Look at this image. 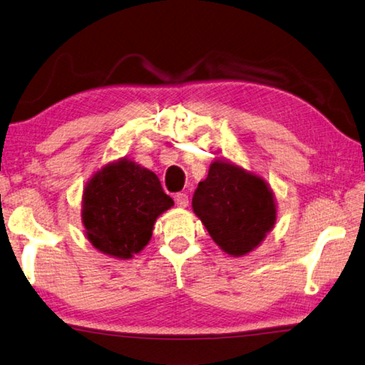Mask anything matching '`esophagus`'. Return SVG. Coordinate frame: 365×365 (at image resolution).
Here are the masks:
<instances>
[{
	"instance_id": "obj_1",
	"label": "esophagus",
	"mask_w": 365,
	"mask_h": 365,
	"mask_svg": "<svg viewBox=\"0 0 365 365\" xmlns=\"http://www.w3.org/2000/svg\"><path fill=\"white\" fill-rule=\"evenodd\" d=\"M175 203L180 208H184V206L189 205V195L184 194V192H178V194H175Z\"/></svg>"
}]
</instances>
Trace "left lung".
<instances>
[{
    "mask_svg": "<svg viewBox=\"0 0 365 365\" xmlns=\"http://www.w3.org/2000/svg\"><path fill=\"white\" fill-rule=\"evenodd\" d=\"M192 208L211 238L232 256L252 251L277 219L265 181L221 160L211 163L206 180L198 182Z\"/></svg>",
    "mask_w": 365,
    "mask_h": 365,
    "instance_id": "8db88e82",
    "label": "left lung"
}]
</instances>
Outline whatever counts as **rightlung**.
<instances>
[{
  "label": "right lung",
  "mask_w": 365,
  "mask_h": 365,
  "mask_svg": "<svg viewBox=\"0 0 365 365\" xmlns=\"http://www.w3.org/2000/svg\"><path fill=\"white\" fill-rule=\"evenodd\" d=\"M82 222L101 252L130 259L148 245L155 219L173 206L155 173L123 159L109 163L86 185Z\"/></svg>",
  "instance_id": "add662e5"
}]
</instances>
